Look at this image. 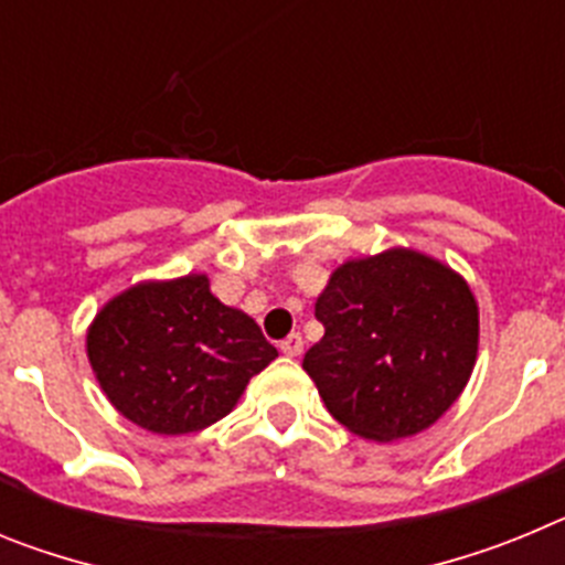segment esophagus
I'll use <instances>...</instances> for the list:
<instances>
[{
  "label": "esophagus",
  "instance_id": "obj_1",
  "mask_svg": "<svg viewBox=\"0 0 565 565\" xmlns=\"http://www.w3.org/2000/svg\"><path fill=\"white\" fill-rule=\"evenodd\" d=\"M279 351L286 353V356H299V353H302V337H299V333L286 337L282 342H279Z\"/></svg>",
  "mask_w": 565,
  "mask_h": 565
}]
</instances>
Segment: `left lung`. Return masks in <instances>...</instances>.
Here are the masks:
<instances>
[{
	"label": "left lung",
	"instance_id": "left-lung-1",
	"mask_svg": "<svg viewBox=\"0 0 565 565\" xmlns=\"http://www.w3.org/2000/svg\"><path fill=\"white\" fill-rule=\"evenodd\" d=\"M326 337L302 359L328 413L393 441L427 430L467 387L478 302L452 268L411 248L348 259L317 299Z\"/></svg>",
	"mask_w": 565,
	"mask_h": 565
}]
</instances>
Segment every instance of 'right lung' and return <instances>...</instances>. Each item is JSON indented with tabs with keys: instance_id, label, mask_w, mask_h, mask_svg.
Listing matches in <instances>:
<instances>
[{
	"instance_id": "right-lung-1",
	"label": "right lung",
	"mask_w": 565,
	"mask_h": 565,
	"mask_svg": "<svg viewBox=\"0 0 565 565\" xmlns=\"http://www.w3.org/2000/svg\"><path fill=\"white\" fill-rule=\"evenodd\" d=\"M87 356L124 418L183 436L228 416L277 348L209 291L206 274H186L109 299L87 331Z\"/></svg>"
}]
</instances>
